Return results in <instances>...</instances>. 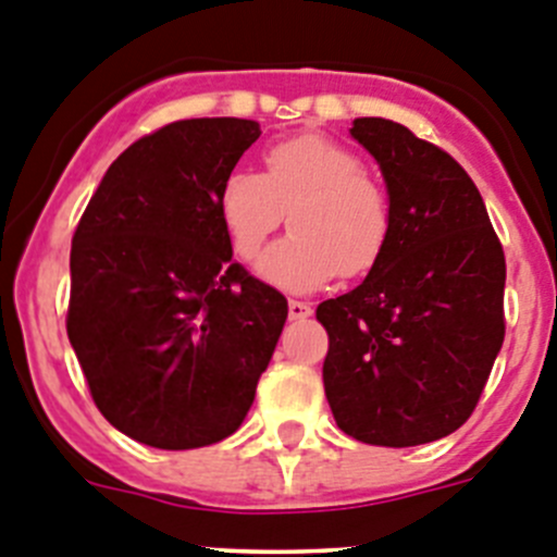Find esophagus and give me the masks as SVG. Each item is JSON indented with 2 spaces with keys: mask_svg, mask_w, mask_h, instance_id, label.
<instances>
[{
  "mask_svg": "<svg viewBox=\"0 0 557 557\" xmlns=\"http://www.w3.org/2000/svg\"><path fill=\"white\" fill-rule=\"evenodd\" d=\"M310 313H313V308H310L308 302H299V299H290V302H288L290 321H305Z\"/></svg>",
  "mask_w": 557,
  "mask_h": 557,
  "instance_id": "34e87169",
  "label": "esophagus"
}]
</instances>
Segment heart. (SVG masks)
I'll list each match as a JSON object with an SVG mask.
<instances>
[{
  "label": "heart",
  "mask_w": 557,
  "mask_h": 557,
  "mask_svg": "<svg viewBox=\"0 0 557 557\" xmlns=\"http://www.w3.org/2000/svg\"><path fill=\"white\" fill-rule=\"evenodd\" d=\"M216 211L233 252L252 261L288 211L290 236L258 269L274 285L310 290L335 274H368L393 236L389 195L355 150L324 134H296L263 153V175L231 170Z\"/></svg>",
  "instance_id": "obj_1"
}]
</instances>
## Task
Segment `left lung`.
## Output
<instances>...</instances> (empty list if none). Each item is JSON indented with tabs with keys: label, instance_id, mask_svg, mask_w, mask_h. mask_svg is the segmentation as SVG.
Returning a JSON list of instances; mask_svg holds the SVG:
<instances>
[{
	"label": "left lung",
	"instance_id": "8db88e82",
	"mask_svg": "<svg viewBox=\"0 0 557 557\" xmlns=\"http://www.w3.org/2000/svg\"><path fill=\"white\" fill-rule=\"evenodd\" d=\"M351 137L382 168L393 236L355 290L315 310L326 401L366 445L434 443L467 423L503 346L506 255L454 156L384 117H357Z\"/></svg>",
	"mask_w": 557,
	"mask_h": 557
}]
</instances>
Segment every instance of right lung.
I'll return each instance as SVG.
<instances>
[{"label":"right lung","mask_w":557,"mask_h":557,"mask_svg":"<svg viewBox=\"0 0 557 557\" xmlns=\"http://www.w3.org/2000/svg\"><path fill=\"white\" fill-rule=\"evenodd\" d=\"M261 126L191 117L128 145L71 244L67 341L98 412L161 450L214 445L252 407L288 319L242 263L216 211Z\"/></svg>","instance_id":"obj_1"}]
</instances>
